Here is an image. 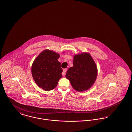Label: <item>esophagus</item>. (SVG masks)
<instances>
[{"label":"esophagus","mask_w":132,"mask_h":132,"mask_svg":"<svg viewBox=\"0 0 132 132\" xmlns=\"http://www.w3.org/2000/svg\"><path fill=\"white\" fill-rule=\"evenodd\" d=\"M67 69L66 68L64 69L63 70V73H62V75H63V76H65V73H66V71H67Z\"/></svg>","instance_id":"34e87169"}]
</instances>
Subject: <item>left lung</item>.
I'll use <instances>...</instances> for the list:
<instances>
[{"label":"left lung","instance_id":"obj_1","mask_svg":"<svg viewBox=\"0 0 132 132\" xmlns=\"http://www.w3.org/2000/svg\"><path fill=\"white\" fill-rule=\"evenodd\" d=\"M73 63V66L67 70L65 77L75 90L82 92L88 90L97 76V67L92 57L88 53L75 55Z\"/></svg>","mask_w":132,"mask_h":132}]
</instances>
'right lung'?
<instances>
[{
  "instance_id": "obj_1",
  "label": "right lung",
  "mask_w": 132,
  "mask_h": 132,
  "mask_svg": "<svg viewBox=\"0 0 132 132\" xmlns=\"http://www.w3.org/2000/svg\"><path fill=\"white\" fill-rule=\"evenodd\" d=\"M59 57L58 53L46 49L40 53L32 64L33 78L44 90L47 91L54 89L62 77L61 63L58 61Z\"/></svg>"
}]
</instances>
